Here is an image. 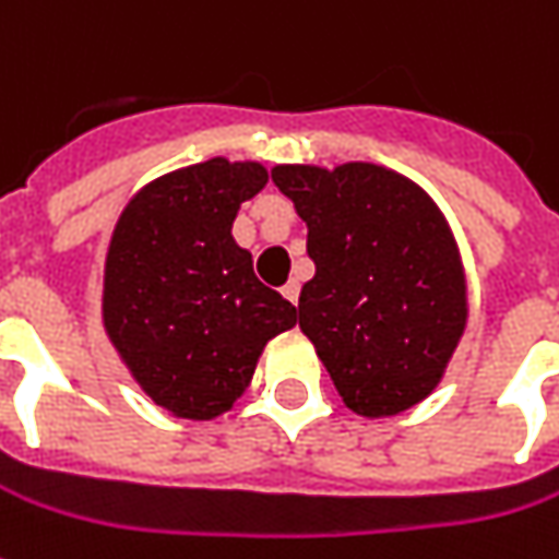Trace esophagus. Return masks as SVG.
<instances>
[{"label": "esophagus", "mask_w": 559, "mask_h": 559, "mask_svg": "<svg viewBox=\"0 0 559 559\" xmlns=\"http://www.w3.org/2000/svg\"><path fill=\"white\" fill-rule=\"evenodd\" d=\"M281 294H284V299H287V302H299V281H287V284H284V287H281Z\"/></svg>", "instance_id": "esophagus-1"}]
</instances>
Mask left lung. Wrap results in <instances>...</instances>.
Returning a JSON list of instances; mask_svg holds the SVG:
<instances>
[{
	"instance_id": "8db88e82",
	"label": "left lung",
	"mask_w": 559,
	"mask_h": 559,
	"mask_svg": "<svg viewBox=\"0 0 559 559\" xmlns=\"http://www.w3.org/2000/svg\"><path fill=\"white\" fill-rule=\"evenodd\" d=\"M272 180L309 229L314 278L299 294V328L345 407L385 419L423 404L468 324V278L443 211L373 162L275 165Z\"/></svg>"
}]
</instances>
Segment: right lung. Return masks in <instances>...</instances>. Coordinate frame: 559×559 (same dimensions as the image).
Returning <instances> with one entry per match:
<instances>
[{
	"instance_id": "add662e5",
	"label": "right lung",
	"mask_w": 559,
	"mask_h": 559,
	"mask_svg": "<svg viewBox=\"0 0 559 559\" xmlns=\"http://www.w3.org/2000/svg\"><path fill=\"white\" fill-rule=\"evenodd\" d=\"M269 183L260 162L207 158L124 204L104 263V330L134 382L177 419L211 423L248 391L296 309L235 245L238 207Z\"/></svg>"
}]
</instances>
